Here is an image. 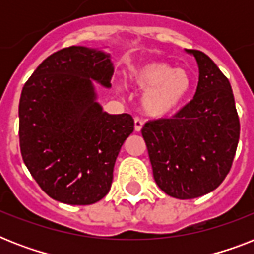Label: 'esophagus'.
I'll return each mask as SVG.
<instances>
[{
    "instance_id": "34e87169",
    "label": "esophagus",
    "mask_w": 254,
    "mask_h": 254,
    "mask_svg": "<svg viewBox=\"0 0 254 254\" xmlns=\"http://www.w3.org/2000/svg\"><path fill=\"white\" fill-rule=\"evenodd\" d=\"M142 127H143V121H142V120L138 119V117H135V119H134V130L135 131H141Z\"/></svg>"
}]
</instances>
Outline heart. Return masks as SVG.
Instances as JSON below:
<instances>
[{
  "instance_id": "1",
  "label": "heart",
  "mask_w": 254,
  "mask_h": 254,
  "mask_svg": "<svg viewBox=\"0 0 254 254\" xmlns=\"http://www.w3.org/2000/svg\"><path fill=\"white\" fill-rule=\"evenodd\" d=\"M129 80L139 91L142 111L153 117L173 115L185 104L192 91V76L163 61L146 62L129 72Z\"/></svg>"
}]
</instances>
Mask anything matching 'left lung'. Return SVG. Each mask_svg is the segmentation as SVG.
Returning a JSON list of instances; mask_svg holds the SVG:
<instances>
[{
  "mask_svg": "<svg viewBox=\"0 0 254 254\" xmlns=\"http://www.w3.org/2000/svg\"><path fill=\"white\" fill-rule=\"evenodd\" d=\"M199 65L193 99L173 119L149 121L142 127L155 183L177 199L211 192L232 167L240 138V121L229 80L197 50H187Z\"/></svg>",
  "mask_w": 254,
  "mask_h": 254,
  "instance_id": "left-lung-1",
  "label": "left lung"
}]
</instances>
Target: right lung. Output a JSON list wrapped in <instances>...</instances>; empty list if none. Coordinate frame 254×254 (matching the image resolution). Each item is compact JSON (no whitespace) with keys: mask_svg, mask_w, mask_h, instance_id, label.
<instances>
[{"mask_svg":"<svg viewBox=\"0 0 254 254\" xmlns=\"http://www.w3.org/2000/svg\"><path fill=\"white\" fill-rule=\"evenodd\" d=\"M108 54L81 46L42 62L19 100V146L43 191L73 205L93 204L111 190L120 149L134 129L130 115H108L92 80L111 87Z\"/></svg>","mask_w":254,"mask_h":254,"instance_id":"1","label":"right lung"}]
</instances>
